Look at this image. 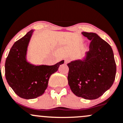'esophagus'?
<instances>
[{"label":"esophagus","mask_w":123,"mask_h":123,"mask_svg":"<svg viewBox=\"0 0 123 123\" xmlns=\"http://www.w3.org/2000/svg\"><path fill=\"white\" fill-rule=\"evenodd\" d=\"M69 62H70V59H68V58H66V59H65V64H68V63H69Z\"/></svg>","instance_id":"esophagus-1"}]
</instances>
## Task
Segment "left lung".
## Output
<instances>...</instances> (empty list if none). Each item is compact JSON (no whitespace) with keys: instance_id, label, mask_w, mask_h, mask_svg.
<instances>
[{"instance_id":"8db88e82","label":"left lung","mask_w":123,"mask_h":123,"mask_svg":"<svg viewBox=\"0 0 123 123\" xmlns=\"http://www.w3.org/2000/svg\"><path fill=\"white\" fill-rule=\"evenodd\" d=\"M91 41L90 50L82 60L67 64L68 84L79 97L95 99L101 96L113 84L116 64L111 46L97 34L82 32Z\"/></svg>"}]
</instances>
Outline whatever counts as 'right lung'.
I'll return each mask as SVG.
<instances>
[{
    "label": "right lung",
    "instance_id": "right-lung-1",
    "mask_svg": "<svg viewBox=\"0 0 123 123\" xmlns=\"http://www.w3.org/2000/svg\"><path fill=\"white\" fill-rule=\"evenodd\" d=\"M33 32L30 31L14 43L5 62L7 83L18 96L24 99L42 95L47 88L50 76L64 62L63 60L49 66L34 65L27 62V48Z\"/></svg>",
    "mask_w": 123,
    "mask_h": 123
}]
</instances>
